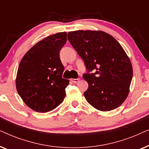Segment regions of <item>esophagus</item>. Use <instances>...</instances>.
I'll return each instance as SVG.
<instances>
[{
  "instance_id": "34e87169",
  "label": "esophagus",
  "mask_w": 149,
  "mask_h": 149,
  "mask_svg": "<svg viewBox=\"0 0 149 149\" xmlns=\"http://www.w3.org/2000/svg\"><path fill=\"white\" fill-rule=\"evenodd\" d=\"M79 80H80V79H70V81H72V82H73V83L79 82Z\"/></svg>"
}]
</instances>
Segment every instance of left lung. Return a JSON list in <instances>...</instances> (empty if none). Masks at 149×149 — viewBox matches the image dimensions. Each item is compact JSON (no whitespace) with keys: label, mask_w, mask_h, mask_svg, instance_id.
I'll use <instances>...</instances> for the list:
<instances>
[{"label":"left lung","mask_w":149,"mask_h":149,"mask_svg":"<svg viewBox=\"0 0 149 149\" xmlns=\"http://www.w3.org/2000/svg\"><path fill=\"white\" fill-rule=\"evenodd\" d=\"M68 39L87 68L83 77L89 85L84 92L88 103L101 111L120 107L129 94L133 76L131 62L121 45L100 30L69 32Z\"/></svg>","instance_id":"1"}]
</instances>
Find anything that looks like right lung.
<instances>
[{
	"instance_id": "right-lung-1",
	"label": "right lung",
	"mask_w": 149,
	"mask_h": 149,
	"mask_svg": "<svg viewBox=\"0 0 149 149\" xmlns=\"http://www.w3.org/2000/svg\"><path fill=\"white\" fill-rule=\"evenodd\" d=\"M67 40L66 32H58L38 42L24 55L16 77V89L24 103L34 111L47 113L60 105L69 84L60 51Z\"/></svg>"
}]
</instances>
